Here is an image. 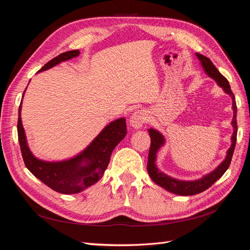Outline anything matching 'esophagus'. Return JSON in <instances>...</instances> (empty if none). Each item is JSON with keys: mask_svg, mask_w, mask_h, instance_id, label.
Here are the masks:
<instances>
[{"mask_svg": "<svg viewBox=\"0 0 250 250\" xmlns=\"http://www.w3.org/2000/svg\"><path fill=\"white\" fill-rule=\"evenodd\" d=\"M147 114L144 110L135 111L130 116V125L134 129H139L145 125Z\"/></svg>", "mask_w": 250, "mask_h": 250, "instance_id": "34e87169", "label": "esophagus"}]
</instances>
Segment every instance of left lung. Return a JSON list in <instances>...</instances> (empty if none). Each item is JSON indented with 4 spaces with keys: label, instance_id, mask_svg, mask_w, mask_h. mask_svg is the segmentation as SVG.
<instances>
[{
    "label": "left lung",
    "instance_id": "left-lung-1",
    "mask_svg": "<svg viewBox=\"0 0 250 250\" xmlns=\"http://www.w3.org/2000/svg\"><path fill=\"white\" fill-rule=\"evenodd\" d=\"M196 56L199 60V62H200L204 72L210 78H212V80L217 83L219 87L223 89V91L226 94H228L231 97L232 111H233L231 125L233 129V133L231 135V145H230V147L227 149L225 159L221 162L215 169L211 170L210 173L204 175L203 177L200 178V179L179 180L165 174L163 172H161L158 167H157V165H156L157 153H158L159 149L166 145V138L159 131L153 129V127L147 130L149 137H151V146H149L147 167H146L147 173L149 177H151V179L156 184H158L159 187L167 189L169 192H173V194L180 195V196H192V195L200 194V192L210 188L213 183L223 176V174L226 172L227 168L229 167L230 161L232 158V154L234 151V146H236L237 133H238L237 104H236V98H234V95L230 89L229 83H228L226 78L219 72V70L215 67V65H213L208 58H206V56L200 53H196Z\"/></svg>",
    "mask_w": 250,
    "mask_h": 250
}]
</instances>
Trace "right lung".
<instances>
[{
    "instance_id": "add662e5",
    "label": "right lung",
    "mask_w": 250,
    "mask_h": 250,
    "mask_svg": "<svg viewBox=\"0 0 250 250\" xmlns=\"http://www.w3.org/2000/svg\"><path fill=\"white\" fill-rule=\"evenodd\" d=\"M80 53V50L63 52L48 62L38 73L62 62L74 59ZM22 102L19 108L18 136L25 166L32 175L50 188L65 195L77 194L102 179L104 170L108 167L113 149L126 135L125 118L123 117L111 121L80 154L61 161H46L35 157L28 146L21 118Z\"/></svg>"
}]
</instances>
